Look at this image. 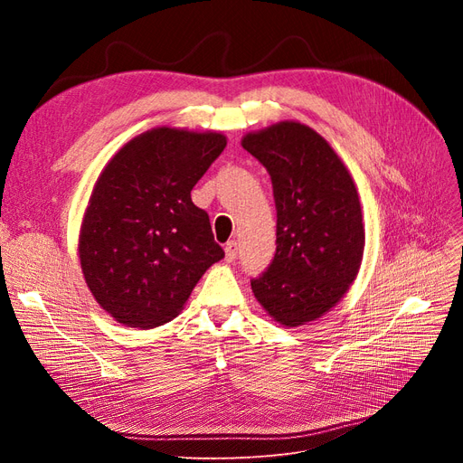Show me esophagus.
Listing matches in <instances>:
<instances>
[{
    "label": "esophagus",
    "mask_w": 463,
    "mask_h": 463,
    "mask_svg": "<svg viewBox=\"0 0 463 463\" xmlns=\"http://www.w3.org/2000/svg\"><path fill=\"white\" fill-rule=\"evenodd\" d=\"M236 257H238V241L229 240L225 244V259H227V262H232V260H236Z\"/></svg>",
    "instance_id": "esophagus-1"
}]
</instances>
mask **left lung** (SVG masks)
I'll return each instance as SVG.
<instances>
[{"mask_svg": "<svg viewBox=\"0 0 463 463\" xmlns=\"http://www.w3.org/2000/svg\"><path fill=\"white\" fill-rule=\"evenodd\" d=\"M241 146L269 170L278 212L276 255L251 279L253 295L283 326H300L334 307L364 255L356 185L332 146L298 121L248 133Z\"/></svg>", "mask_w": 463, "mask_h": 463, "instance_id": "1", "label": "left lung"}]
</instances>
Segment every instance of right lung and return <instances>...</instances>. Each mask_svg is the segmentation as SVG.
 <instances>
[{
	"instance_id": "add662e5",
	"label": "right lung",
	"mask_w": 463,
	"mask_h": 463,
	"mask_svg": "<svg viewBox=\"0 0 463 463\" xmlns=\"http://www.w3.org/2000/svg\"><path fill=\"white\" fill-rule=\"evenodd\" d=\"M225 146L222 133L156 128L124 144L97 178L79 257L93 298L118 323L146 330L173 321L225 257L191 201Z\"/></svg>"
}]
</instances>
